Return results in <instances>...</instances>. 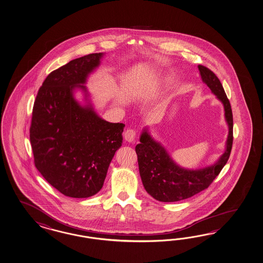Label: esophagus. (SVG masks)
Returning <instances> with one entry per match:
<instances>
[{
  "mask_svg": "<svg viewBox=\"0 0 263 263\" xmlns=\"http://www.w3.org/2000/svg\"><path fill=\"white\" fill-rule=\"evenodd\" d=\"M136 135H137L136 130H134V129H127V130L124 132V139H125V141L132 142V141H134Z\"/></svg>",
  "mask_w": 263,
  "mask_h": 263,
  "instance_id": "34e87169",
  "label": "esophagus"
}]
</instances>
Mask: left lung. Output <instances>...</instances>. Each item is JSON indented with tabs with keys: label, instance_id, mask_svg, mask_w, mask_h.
<instances>
[{
	"label": "left lung",
	"instance_id": "8db88e82",
	"mask_svg": "<svg viewBox=\"0 0 263 263\" xmlns=\"http://www.w3.org/2000/svg\"><path fill=\"white\" fill-rule=\"evenodd\" d=\"M198 67L203 83L223 103L225 119L229 127L226 150L214 165L199 170H188L177 165L166 150L144 129L141 135V143L136 146L140 175L148 194L163 202L188 199L208 188L230 157L233 145V113L230 102L216 74L201 64Z\"/></svg>",
	"mask_w": 263,
	"mask_h": 263
}]
</instances>
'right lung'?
Returning <instances> with one entry per match:
<instances>
[{"label": "right lung", "mask_w": 263, "mask_h": 263, "mask_svg": "<svg viewBox=\"0 0 263 263\" xmlns=\"http://www.w3.org/2000/svg\"><path fill=\"white\" fill-rule=\"evenodd\" d=\"M103 55L89 54L52 71L33 106L29 132L35 166L49 184L70 198L99 192L122 146L124 124L104 121L91 105L82 106L73 97L76 87L86 91L83 84Z\"/></svg>", "instance_id": "1"}]
</instances>
